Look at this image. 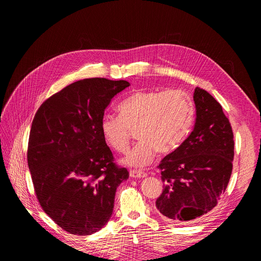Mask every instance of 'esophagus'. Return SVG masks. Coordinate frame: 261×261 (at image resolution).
Here are the masks:
<instances>
[{
  "label": "esophagus",
  "instance_id": "obj_1",
  "mask_svg": "<svg viewBox=\"0 0 261 261\" xmlns=\"http://www.w3.org/2000/svg\"><path fill=\"white\" fill-rule=\"evenodd\" d=\"M129 175L134 178H141V177H146L147 173L143 171H137V170H133L129 172Z\"/></svg>",
  "mask_w": 261,
  "mask_h": 261
}]
</instances>
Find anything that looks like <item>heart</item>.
<instances>
[{
  "label": "heart",
  "instance_id": "b5f03b06",
  "mask_svg": "<svg viewBox=\"0 0 261 261\" xmlns=\"http://www.w3.org/2000/svg\"><path fill=\"white\" fill-rule=\"evenodd\" d=\"M118 115L105 114L100 129L114 151L124 153L129 147L132 132L139 139L124 162L143 168L158 153L175 150L188 135L195 121V105L184 90H138L117 106Z\"/></svg>",
  "mask_w": 261,
  "mask_h": 261
}]
</instances>
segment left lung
Segmentation results:
<instances>
[{"label":"left lung","instance_id":"1","mask_svg":"<svg viewBox=\"0 0 261 261\" xmlns=\"http://www.w3.org/2000/svg\"><path fill=\"white\" fill-rule=\"evenodd\" d=\"M194 101V130L158 165L163 192L155 207L174 223L195 220L215 208L233 169L234 136L222 107L199 87L195 89Z\"/></svg>","mask_w":261,"mask_h":261}]
</instances>
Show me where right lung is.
<instances>
[{"label": "right lung", "mask_w": 261, "mask_h": 261, "mask_svg": "<svg viewBox=\"0 0 261 261\" xmlns=\"http://www.w3.org/2000/svg\"><path fill=\"white\" fill-rule=\"evenodd\" d=\"M126 81L87 78L46 99L34 117L27 160L37 199L63 230L98 232L111 218L116 188L129 176L117 165L100 129Z\"/></svg>", "instance_id": "obj_1"}]
</instances>
